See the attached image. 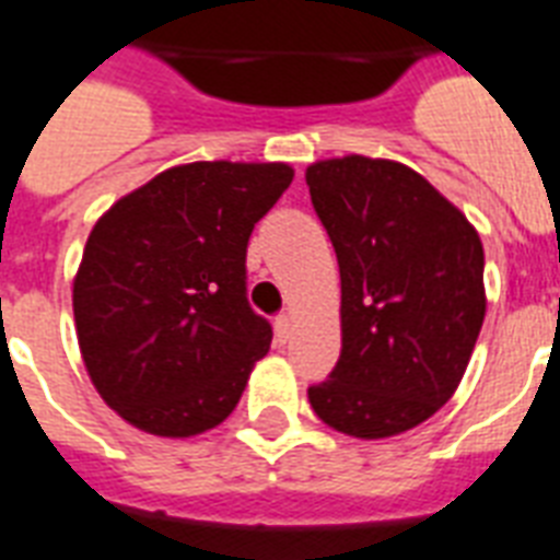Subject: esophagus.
I'll use <instances>...</instances> for the list:
<instances>
[{"instance_id": "obj_1", "label": "esophagus", "mask_w": 560, "mask_h": 560, "mask_svg": "<svg viewBox=\"0 0 560 560\" xmlns=\"http://www.w3.org/2000/svg\"><path fill=\"white\" fill-rule=\"evenodd\" d=\"M290 334H293V319H290L288 314L276 316V340L284 346V342L290 340Z\"/></svg>"}]
</instances>
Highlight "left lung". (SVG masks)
I'll use <instances>...</instances> for the list:
<instances>
[{
  "mask_svg": "<svg viewBox=\"0 0 560 560\" xmlns=\"http://www.w3.org/2000/svg\"><path fill=\"white\" fill-rule=\"evenodd\" d=\"M340 264L342 351L307 389L325 424L354 439L412 430L459 386L486 319L477 229L421 174L342 156L305 174Z\"/></svg>",
  "mask_w": 560,
  "mask_h": 560,
  "instance_id": "obj_1",
  "label": "left lung"
}]
</instances>
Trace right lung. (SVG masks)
I'll return each instance as SVG.
<instances>
[{"label":"right lung","mask_w":560,"mask_h":560,"mask_svg":"<svg viewBox=\"0 0 560 560\" xmlns=\"http://www.w3.org/2000/svg\"><path fill=\"white\" fill-rule=\"evenodd\" d=\"M293 183L284 162H191L92 226L72 307L83 366L127 424L165 439L218 427L267 354L246 244Z\"/></svg>","instance_id":"obj_1"}]
</instances>
